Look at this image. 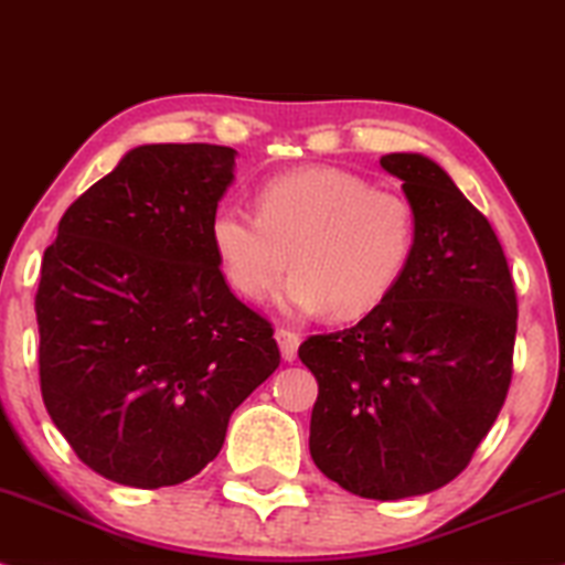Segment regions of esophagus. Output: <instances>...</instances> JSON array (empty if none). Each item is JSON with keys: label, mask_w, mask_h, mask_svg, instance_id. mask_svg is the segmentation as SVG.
Segmentation results:
<instances>
[{"label": "esophagus", "mask_w": 565, "mask_h": 565, "mask_svg": "<svg viewBox=\"0 0 565 565\" xmlns=\"http://www.w3.org/2000/svg\"><path fill=\"white\" fill-rule=\"evenodd\" d=\"M276 342H278V350H281V358L284 360H295L297 358V348H300V334H295V331L289 329H276Z\"/></svg>", "instance_id": "obj_1"}]
</instances>
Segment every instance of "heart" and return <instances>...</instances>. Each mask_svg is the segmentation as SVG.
Returning a JSON list of instances; mask_svg holds the SVG:
<instances>
[{
	"label": "heart",
	"instance_id": "b5f03b06",
	"mask_svg": "<svg viewBox=\"0 0 565 565\" xmlns=\"http://www.w3.org/2000/svg\"><path fill=\"white\" fill-rule=\"evenodd\" d=\"M210 244L228 287L263 302L289 268L281 308L295 316L329 310L358 321L382 305L411 263L416 217L392 189L369 186L339 168L276 175L253 210L223 202L210 217Z\"/></svg>",
	"mask_w": 565,
	"mask_h": 565
}]
</instances>
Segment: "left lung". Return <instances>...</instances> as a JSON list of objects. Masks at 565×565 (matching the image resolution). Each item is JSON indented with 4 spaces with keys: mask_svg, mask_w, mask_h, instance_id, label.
Returning <instances> with one entry per match:
<instances>
[{
    "mask_svg": "<svg viewBox=\"0 0 565 565\" xmlns=\"http://www.w3.org/2000/svg\"><path fill=\"white\" fill-rule=\"evenodd\" d=\"M379 166L416 217L411 263L358 326L310 337L316 466L352 494L403 500L445 487L492 429L515 342V289L492 226L450 173L418 152Z\"/></svg>",
    "mask_w": 565,
    "mask_h": 565,
    "instance_id": "8db88e82",
    "label": "left lung"
}]
</instances>
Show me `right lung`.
Here are the masks:
<instances>
[{
	"instance_id": "right-lung-1",
	"label": "right lung",
	"mask_w": 565,
	"mask_h": 565,
	"mask_svg": "<svg viewBox=\"0 0 565 565\" xmlns=\"http://www.w3.org/2000/svg\"><path fill=\"white\" fill-rule=\"evenodd\" d=\"M236 149L141 145L65 210L36 291L46 413L99 477L173 487L221 452L278 369L274 329L231 295L210 217Z\"/></svg>"
}]
</instances>
